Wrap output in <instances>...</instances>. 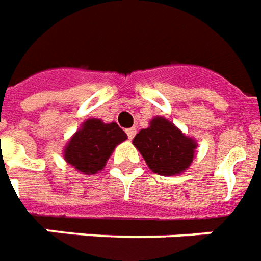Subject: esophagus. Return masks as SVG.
<instances>
[{
  "label": "esophagus",
  "mask_w": 261,
  "mask_h": 261,
  "mask_svg": "<svg viewBox=\"0 0 261 261\" xmlns=\"http://www.w3.org/2000/svg\"><path fill=\"white\" fill-rule=\"evenodd\" d=\"M125 133H127V136H128V138H130V140H133V138H134V136H136V128H127V130H125Z\"/></svg>",
  "instance_id": "34e87169"
}]
</instances>
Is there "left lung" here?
<instances>
[{
	"mask_svg": "<svg viewBox=\"0 0 261 261\" xmlns=\"http://www.w3.org/2000/svg\"><path fill=\"white\" fill-rule=\"evenodd\" d=\"M149 168L160 175H178L194 160L196 143L188 138L171 121L155 117L148 128L141 130L133 140Z\"/></svg>",
	"mask_w": 261,
	"mask_h": 261,
	"instance_id": "8db88e82",
	"label": "left lung"
}]
</instances>
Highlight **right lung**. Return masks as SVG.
Here are the masks:
<instances>
[{
    "instance_id": "1",
    "label": "right lung",
    "mask_w": 261,
    "mask_h": 261,
    "mask_svg": "<svg viewBox=\"0 0 261 261\" xmlns=\"http://www.w3.org/2000/svg\"><path fill=\"white\" fill-rule=\"evenodd\" d=\"M127 134L116 123L105 124L90 118L83 123L65 148V160L83 174H96L105 168L116 145L123 143Z\"/></svg>"
}]
</instances>
